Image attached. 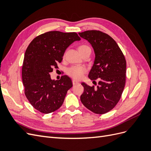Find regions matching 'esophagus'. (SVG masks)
<instances>
[{
	"instance_id": "34e87169",
	"label": "esophagus",
	"mask_w": 151,
	"mask_h": 151,
	"mask_svg": "<svg viewBox=\"0 0 151 151\" xmlns=\"http://www.w3.org/2000/svg\"><path fill=\"white\" fill-rule=\"evenodd\" d=\"M72 84H73V85H76V84H79V82L78 81H77L76 80H72Z\"/></svg>"
}]
</instances>
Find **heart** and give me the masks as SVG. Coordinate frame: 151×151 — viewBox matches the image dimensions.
<instances>
[{
    "mask_svg": "<svg viewBox=\"0 0 151 151\" xmlns=\"http://www.w3.org/2000/svg\"><path fill=\"white\" fill-rule=\"evenodd\" d=\"M90 48L88 46L85 45H81L78 47V51L81 53L86 49ZM86 72V68L84 67L73 66L67 70V74L74 79H79L83 76L84 73Z\"/></svg>",
    "mask_w": 151,
    "mask_h": 151,
    "instance_id": "obj_1",
    "label": "heart"
}]
</instances>
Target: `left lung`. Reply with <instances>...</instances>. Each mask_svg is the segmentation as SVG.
<instances>
[{"instance_id": "1", "label": "left lung", "mask_w": 151, "mask_h": 151, "mask_svg": "<svg viewBox=\"0 0 151 151\" xmlns=\"http://www.w3.org/2000/svg\"><path fill=\"white\" fill-rule=\"evenodd\" d=\"M92 45L95 53L89 78L99 79L96 88L84 83L81 101L84 106L96 114L106 113L119 101L126 80V60L120 47L110 36L97 30L79 33Z\"/></svg>"}]
</instances>
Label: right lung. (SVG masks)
<instances>
[{
    "instance_id": "1",
    "label": "right lung",
    "mask_w": 151,
    "mask_h": 151,
    "mask_svg": "<svg viewBox=\"0 0 151 151\" xmlns=\"http://www.w3.org/2000/svg\"><path fill=\"white\" fill-rule=\"evenodd\" d=\"M79 40L74 32L48 31L36 36L27 48L22 67L24 94L32 106L41 113L56 111L72 88V81L67 76L55 81L50 74L58 67L57 63L62 62L67 47Z\"/></svg>"
}]
</instances>
